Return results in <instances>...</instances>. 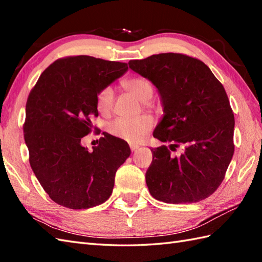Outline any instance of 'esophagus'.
I'll use <instances>...</instances> for the list:
<instances>
[{
  "mask_svg": "<svg viewBox=\"0 0 262 262\" xmlns=\"http://www.w3.org/2000/svg\"><path fill=\"white\" fill-rule=\"evenodd\" d=\"M129 147H130L132 151H135L136 149H138L139 146H138V145H136V144H130V145H129Z\"/></svg>",
  "mask_w": 262,
  "mask_h": 262,
  "instance_id": "esophagus-1",
  "label": "esophagus"
}]
</instances>
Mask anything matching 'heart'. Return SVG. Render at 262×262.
Segmentation results:
<instances>
[{
  "instance_id": "b5f03b06",
  "label": "heart",
  "mask_w": 262,
  "mask_h": 262,
  "mask_svg": "<svg viewBox=\"0 0 262 262\" xmlns=\"http://www.w3.org/2000/svg\"><path fill=\"white\" fill-rule=\"evenodd\" d=\"M124 87L136 96L145 106H149L148 100L153 97V84L147 78L132 77L123 82ZM115 98L112 86L103 87L97 96V108L102 114L111 112ZM154 125L153 118L148 115H142L135 118H116L108 125V132L127 142H138L147 134Z\"/></svg>"
}]
</instances>
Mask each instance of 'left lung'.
Listing matches in <instances>:
<instances>
[{"instance_id":"1","label":"left lung","mask_w":262,"mask_h":262,"mask_svg":"<svg viewBox=\"0 0 262 262\" xmlns=\"http://www.w3.org/2000/svg\"><path fill=\"white\" fill-rule=\"evenodd\" d=\"M129 68L154 84L164 115L153 136L167 146L153 151L146 172L150 195L165 203H194L220 186L232 160L234 116L222 83L201 60L181 53L130 60Z\"/></svg>"}]
</instances>
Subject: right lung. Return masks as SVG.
<instances>
[{
  "label": "right lung",
  "instance_id": "obj_1",
  "mask_svg": "<svg viewBox=\"0 0 262 262\" xmlns=\"http://www.w3.org/2000/svg\"><path fill=\"white\" fill-rule=\"evenodd\" d=\"M128 70L89 56L56 60L42 72L26 106L24 141L41 186L59 205L81 210L112 195L115 174L130 155L123 139L105 134L89 151L81 138L98 116L97 96Z\"/></svg>",
  "mask_w": 262,
  "mask_h": 262
}]
</instances>
